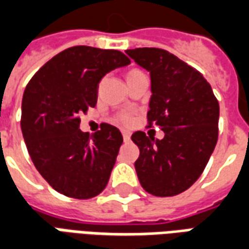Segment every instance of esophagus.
Segmentation results:
<instances>
[{"mask_svg":"<svg viewBox=\"0 0 249 249\" xmlns=\"http://www.w3.org/2000/svg\"><path fill=\"white\" fill-rule=\"evenodd\" d=\"M123 137L125 141H128L130 139V132L129 130H123Z\"/></svg>","mask_w":249,"mask_h":249,"instance_id":"esophagus-1","label":"esophagus"}]
</instances>
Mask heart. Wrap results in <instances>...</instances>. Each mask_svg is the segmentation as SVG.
<instances>
[{"instance_id": "1", "label": "heart", "mask_w": 249, "mask_h": 249, "mask_svg": "<svg viewBox=\"0 0 249 249\" xmlns=\"http://www.w3.org/2000/svg\"><path fill=\"white\" fill-rule=\"evenodd\" d=\"M136 71H137V69H133V71H130L129 73ZM119 121L120 123H123V124H130V123L133 121V116H132V113H129V112H123V113L119 114Z\"/></svg>"}]
</instances>
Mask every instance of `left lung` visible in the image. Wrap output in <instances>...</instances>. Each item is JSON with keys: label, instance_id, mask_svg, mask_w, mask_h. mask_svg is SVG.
Here are the masks:
<instances>
[{"label": "left lung", "instance_id": "1", "mask_svg": "<svg viewBox=\"0 0 249 249\" xmlns=\"http://www.w3.org/2000/svg\"><path fill=\"white\" fill-rule=\"evenodd\" d=\"M126 54L151 71L148 128L165 133L156 141L140 130L132 135L140 149L136 172L148 193L176 196L201 176L216 146L219 101L200 71L168 51L137 48Z\"/></svg>", "mask_w": 249, "mask_h": 249}]
</instances>
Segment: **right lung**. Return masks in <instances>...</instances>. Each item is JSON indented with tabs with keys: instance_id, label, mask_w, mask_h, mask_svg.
<instances>
[{
	"instance_id": "1",
	"label": "right lung",
	"mask_w": 249,
	"mask_h": 249,
	"mask_svg": "<svg viewBox=\"0 0 249 249\" xmlns=\"http://www.w3.org/2000/svg\"><path fill=\"white\" fill-rule=\"evenodd\" d=\"M129 62L120 51L71 46L28 82L21 130L36 169L57 192L87 200L107 187L123 135L105 123L94 135L84 133L80 114L96 107L101 78Z\"/></svg>"
}]
</instances>
